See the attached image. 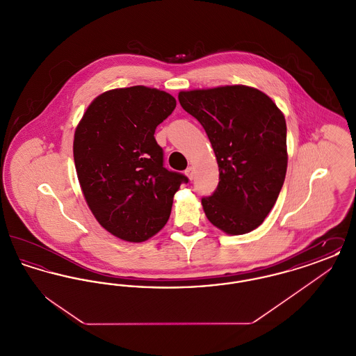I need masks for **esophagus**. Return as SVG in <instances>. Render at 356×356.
<instances>
[{
    "label": "esophagus",
    "mask_w": 356,
    "mask_h": 356,
    "mask_svg": "<svg viewBox=\"0 0 356 356\" xmlns=\"http://www.w3.org/2000/svg\"><path fill=\"white\" fill-rule=\"evenodd\" d=\"M186 177L189 179V180H192L193 179V168L192 167H189V168H186Z\"/></svg>",
    "instance_id": "obj_1"
}]
</instances>
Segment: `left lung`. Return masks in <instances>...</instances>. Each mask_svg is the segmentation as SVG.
Masks as SVG:
<instances>
[{"instance_id": "1", "label": "left lung", "mask_w": 356, "mask_h": 356, "mask_svg": "<svg viewBox=\"0 0 356 356\" xmlns=\"http://www.w3.org/2000/svg\"><path fill=\"white\" fill-rule=\"evenodd\" d=\"M179 102L203 125L219 165V186L203 197L207 219L228 235L257 228L287 172V125L261 90L245 85L183 90Z\"/></svg>"}]
</instances>
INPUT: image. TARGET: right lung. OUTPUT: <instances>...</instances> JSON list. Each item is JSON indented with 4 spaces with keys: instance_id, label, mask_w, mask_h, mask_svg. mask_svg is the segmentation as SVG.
<instances>
[{
    "instance_id": "add662e5",
    "label": "right lung",
    "mask_w": 356,
    "mask_h": 356,
    "mask_svg": "<svg viewBox=\"0 0 356 356\" xmlns=\"http://www.w3.org/2000/svg\"><path fill=\"white\" fill-rule=\"evenodd\" d=\"M170 93L136 85L106 90L86 108L73 140L85 202L113 236L141 243L170 219L184 175L164 168L156 127L170 116Z\"/></svg>"
}]
</instances>
